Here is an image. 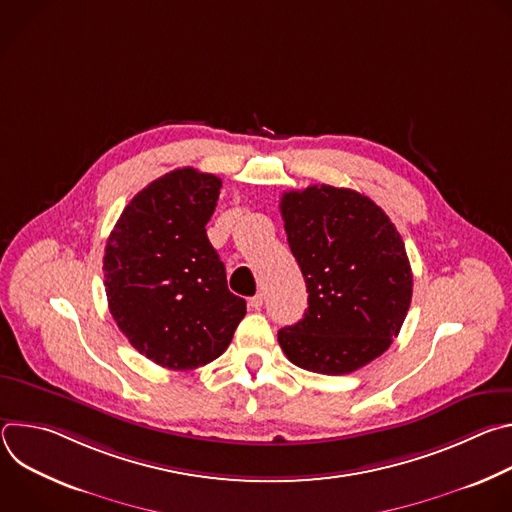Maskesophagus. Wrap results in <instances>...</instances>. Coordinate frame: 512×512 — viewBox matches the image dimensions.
<instances>
[{"mask_svg":"<svg viewBox=\"0 0 512 512\" xmlns=\"http://www.w3.org/2000/svg\"><path fill=\"white\" fill-rule=\"evenodd\" d=\"M249 306H251L253 310H261V306H263V294H257V296L249 298Z\"/></svg>","mask_w":512,"mask_h":512,"instance_id":"34e87169","label":"esophagus"}]
</instances>
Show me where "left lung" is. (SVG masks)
I'll return each instance as SVG.
<instances>
[{"label": "left lung", "mask_w": 512, "mask_h": 512, "mask_svg": "<svg viewBox=\"0 0 512 512\" xmlns=\"http://www.w3.org/2000/svg\"><path fill=\"white\" fill-rule=\"evenodd\" d=\"M279 210L308 287L304 318L277 332L300 369L346 375L397 338L413 294L401 235L369 196L328 184L289 190Z\"/></svg>", "instance_id": "left-lung-1"}]
</instances>
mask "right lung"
I'll list each match as a JSON object with an SVG mask.
<instances>
[{"label": "right lung", "mask_w": 512, "mask_h": 512, "mask_svg": "<svg viewBox=\"0 0 512 512\" xmlns=\"http://www.w3.org/2000/svg\"><path fill=\"white\" fill-rule=\"evenodd\" d=\"M221 178L180 168L123 208L103 257L109 312L160 367L192 371L221 356L247 314L206 237Z\"/></svg>", "instance_id": "1"}]
</instances>
